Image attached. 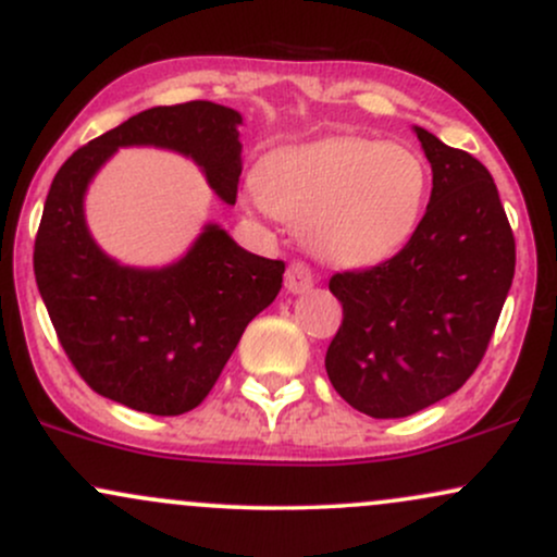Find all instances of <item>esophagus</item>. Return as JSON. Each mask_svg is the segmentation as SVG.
Listing matches in <instances>:
<instances>
[{
    "mask_svg": "<svg viewBox=\"0 0 557 557\" xmlns=\"http://www.w3.org/2000/svg\"><path fill=\"white\" fill-rule=\"evenodd\" d=\"M311 285H314V272H311V267L306 264V261H290V267H287V272H285L287 290L304 293V290H309Z\"/></svg>",
    "mask_w": 557,
    "mask_h": 557,
    "instance_id": "obj_1",
    "label": "esophagus"
}]
</instances>
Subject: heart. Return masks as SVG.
Returning a JSON list of instances; mask_svg holds the SVG:
<instances>
[{
	"instance_id": "heart-1",
	"label": "heart",
	"mask_w": 557,
	"mask_h": 557,
	"mask_svg": "<svg viewBox=\"0 0 557 557\" xmlns=\"http://www.w3.org/2000/svg\"><path fill=\"white\" fill-rule=\"evenodd\" d=\"M259 194L277 216L306 222L319 257L363 267L413 238L430 196V168L406 144L337 136L267 159Z\"/></svg>"
}]
</instances>
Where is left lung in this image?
<instances>
[{
	"label": "left lung",
	"instance_id": "8db88e82",
	"mask_svg": "<svg viewBox=\"0 0 557 557\" xmlns=\"http://www.w3.org/2000/svg\"><path fill=\"white\" fill-rule=\"evenodd\" d=\"M432 196L395 257L335 272L343 304L324 367L345 403L403 419L463 387L487 354L513 283L516 240L490 170L417 127Z\"/></svg>",
	"mask_w": 557,
	"mask_h": 557
}]
</instances>
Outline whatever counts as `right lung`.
Here are the masks:
<instances>
[{
    "mask_svg": "<svg viewBox=\"0 0 557 557\" xmlns=\"http://www.w3.org/2000/svg\"><path fill=\"white\" fill-rule=\"evenodd\" d=\"M238 125V112L212 101L151 107L81 146L49 188L34 243L38 293L83 382L133 411H194L248 322L280 293L285 261L248 253L209 225L177 264L120 267L88 235L83 194L120 146L151 144L194 157L214 194L235 203Z\"/></svg>",
    "mask_w": 557,
    "mask_h": 557,
    "instance_id": "right-lung-1",
    "label": "right lung"
}]
</instances>
